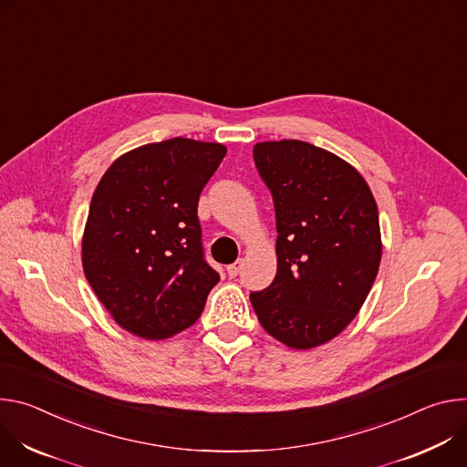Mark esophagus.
<instances>
[{
	"label": "esophagus",
	"instance_id": "esophagus-1",
	"mask_svg": "<svg viewBox=\"0 0 467 467\" xmlns=\"http://www.w3.org/2000/svg\"><path fill=\"white\" fill-rule=\"evenodd\" d=\"M241 269H243V260H237L235 264H232V265H228V276H232V278H235L239 273H241Z\"/></svg>",
	"mask_w": 467,
	"mask_h": 467
}]
</instances>
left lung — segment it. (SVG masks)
<instances>
[{
	"instance_id": "obj_1",
	"label": "left lung",
	"mask_w": 467,
	"mask_h": 467,
	"mask_svg": "<svg viewBox=\"0 0 467 467\" xmlns=\"http://www.w3.org/2000/svg\"><path fill=\"white\" fill-rule=\"evenodd\" d=\"M254 163L276 212L278 271L250 293L262 327L306 350L345 330L364 306L382 257L379 207L361 174L304 140L254 146Z\"/></svg>"
}]
</instances>
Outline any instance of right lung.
I'll return each instance as SVG.
<instances>
[{
	"instance_id": "add662e5",
	"label": "right lung",
	"mask_w": 467,
	"mask_h": 467,
	"mask_svg": "<svg viewBox=\"0 0 467 467\" xmlns=\"http://www.w3.org/2000/svg\"><path fill=\"white\" fill-rule=\"evenodd\" d=\"M224 155L219 142L174 137L126 151L101 176L81 262L124 330L165 339L200 317L219 273L203 260L198 198Z\"/></svg>"
}]
</instances>
